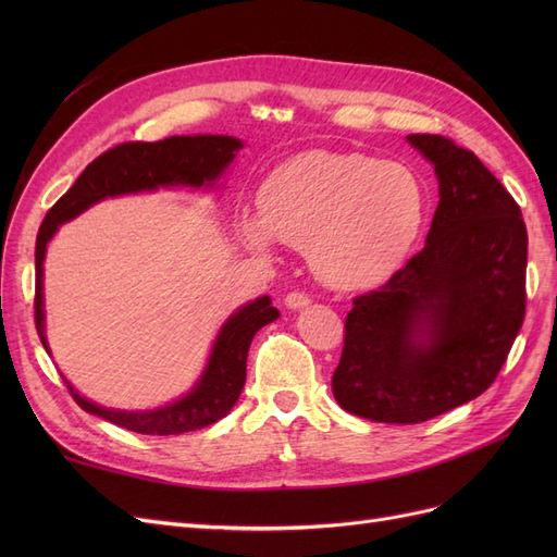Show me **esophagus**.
<instances>
[{
	"label": "esophagus",
	"mask_w": 557,
	"mask_h": 557,
	"mask_svg": "<svg viewBox=\"0 0 557 557\" xmlns=\"http://www.w3.org/2000/svg\"><path fill=\"white\" fill-rule=\"evenodd\" d=\"M309 305H311V299H309V295H305V293H290L288 297H285V307L293 309V311L305 309V307H309Z\"/></svg>",
	"instance_id": "34e87169"
}]
</instances>
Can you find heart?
I'll return each instance as SVG.
<instances>
[{
    "label": "heart",
    "instance_id": "1",
    "mask_svg": "<svg viewBox=\"0 0 557 557\" xmlns=\"http://www.w3.org/2000/svg\"><path fill=\"white\" fill-rule=\"evenodd\" d=\"M258 211L239 223L244 244L267 250L276 237L309 248L320 281L360 290L409 258L428 221V190L407 164L305 150L267 174Z\"/></svg>",
    "mask_w": 557,
    "mask_h": 557
}]
</instances>
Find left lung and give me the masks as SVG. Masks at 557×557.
<instances>
[{"instance_id": "left-lung-1", "label": "left lung", "mask_w": 557, "mask_h": 557, "mask_svg": "<svg viewBox=\"0 0 557 557\" xmlns=\"http://www.w3.org/2000/svg\"><path fill=\"white\" fill-rule=\"evenodd\" d=\"M440 181L425 248L352 299L332 393L376 423H423L491 387L525 318L528 230L491 170L440 134H409Z\"/></svg>"}]
</instances>
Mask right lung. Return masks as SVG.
Masks as SVG:
<instances>
[{"label": "right lung", "mask_w": 557, "mask_h": 557, "mask_svg": "<svg viewBox=\"0 0 557 557\" xmlns=\"http://www.w3.org/2000/svg\"><path fill=\"white\" fill-rule=\"evenodd\" d=\"M244 141L227 134H193V137H170L156 144L129 141L121 144L92 160L76 183L66 190L55 207L44 218L37 234L35 267H37V295L35 320L44 348L46 342V311H44V260L50 239L55 237L62 223L74 221L97 201L107 197H121L134 193H150L160 188H213L227 166L237 158ZM267 295L248 301L234 311L218 332L211 346L205 372L183 397L164 404L158 409H109L83 397L76 387L64 379L76 404L92 416L109 420L113 425L139 434H183L207 428L225 418L237 404L246 383V358L256 332L278 318Z\"/></svg>", "instance_id": "1"}]
</instances>
